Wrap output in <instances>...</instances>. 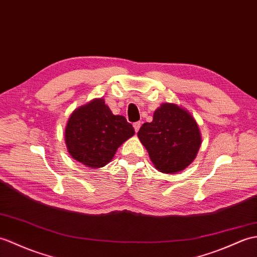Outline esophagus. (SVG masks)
Listing matches in <instances>:
<instances>
[{
  "label": "esophagus",
  "mask_w": 257,
  "mask_h": 257,
  "mask_svg": "<svg viewBox=\"0 0 257 257\" xmlns=\"http://www.w3.org/2000/svg\"><path fill=\"white\" fill-rule=\"evenodd\" d=\"M140 127H141V122H140V121H137V122H135V123H134V128H135V131H136V133H138L139 129H140Z\"/></svg>",
  "instance_id": "1"
}]
</instances>
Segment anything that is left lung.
Segmentation results:
<instances>
[{"label":"left lung","mask_w":257,"mask_h":257,"mask_svg":"<svg viewBox=\"0 0 257 257\" xmlns=\"http://www.w3.org/2000/svg\"><path fill=\"white\" fill-rule=\"evenodd\" d=\"M138 137L156 168L166 174L186 169L201 143L195 119L181 107L169 103L154 111L151 122L142 124Z\"/></svg>","instance_id":"8db88e82"}]
</instances>
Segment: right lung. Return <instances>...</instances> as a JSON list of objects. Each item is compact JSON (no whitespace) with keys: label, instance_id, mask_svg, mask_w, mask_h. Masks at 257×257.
I'll return each mask as SVG.
<instances>
[{"label":"right lung","instance_id":"1","mask_svg":"<svg viewBox=\"0 0 257 257\" xmlns=\"http://www.w3.org/2000/svg\"><path fill=\"white\" fill-rule=\"evenodd\" d=\"M134 135L133 124L126 118L114 115L103 98H96L70 116L65 143L73 159L98 169L110 162L117 149Z\"/></svg>","mask_w":257,"mask_h":257}]
</instances>
